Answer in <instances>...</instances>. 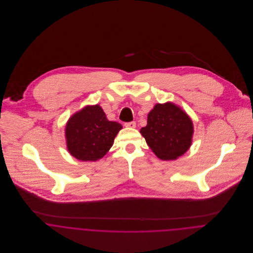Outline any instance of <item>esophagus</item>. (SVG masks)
I'll return each mask as SVG.
<instances>
[{
	"instance_id": "esophagus-1",
	"label": "esophagus",
	"mask_w": 253,
	"mask_h": 253,
	"mask_svg": "<svg viewBox=\"0 0 253 253\" xmlns=\"http://www.w3.org/2000/svg\"><path fill=\"white\" fill-rule=\"evenodd\" d=\"M126 127H130V128H134L136 126V123L135 122H129V123H126L125 124Z\"/></svg>"
}]
</instances>
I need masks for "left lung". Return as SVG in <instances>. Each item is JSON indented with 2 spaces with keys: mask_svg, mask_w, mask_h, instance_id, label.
<instances>
[{
  "mask_svg": "<svg viewBox=\"0 0 253 253\" xmlns=\"http://www.w3.org/2000/svg\"><path fill=\"white\" fill-rule=\"evenodd\" d=\"M148 146L163 161L176 160L192 145L194 125L192 119L173 102L158 103L140 129Z\"/></svg>",
  "mask_w": 253,
  "mask_h": 253,
  "instance_id": "obj_1",
  "label": "left lung"
}]
</instances>
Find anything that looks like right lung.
Listing matches in <instances>:
<instances>
[{
	"instance_id": "1",
	"label": "right lung",
	"mask_w": 253,
	"mask_h": 253,
	"mask_svg": "<svg viewBox=\"0 0 253 253\" xmlns=\"http://www.w3.org/2000/svg\"><path fill=\"white\" fill-rule=\"evenodd\" d=\"M122 128L121 124L109 121L100 105H86L66 124L67 150L79 161L96 162L107 154Z\"/></svg>"
}]
</instances>
